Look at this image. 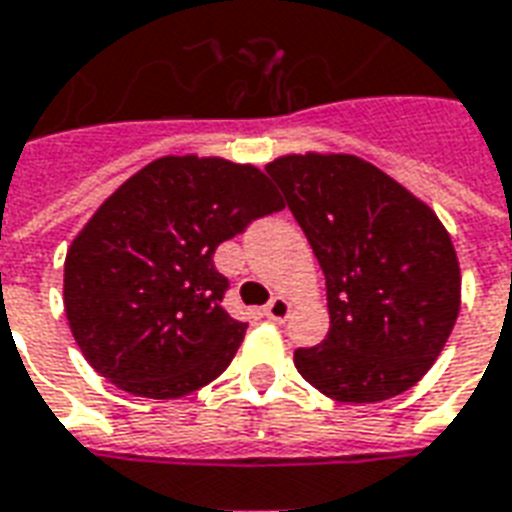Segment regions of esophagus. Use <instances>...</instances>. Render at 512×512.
Returning a JSON list of instances; mask_svg holds the SVG:
<instances>
[{"instance_id":"esophagus-1","label":"esophagus","mask_w":512,"mask_h":512,"mask_svg":"<svg viewBox=\"0 0 512 512\" xmlns=\"http://www.w3.org/2000/svg\"><path fill=\"white\" fill-rule=\"evenodd\" d=\"M290 300L287 298H282V295H276V298L271 300V303H268V306H265V317L271 319V322H284V319L290 317Z\"/></svg>"}]
</instances>
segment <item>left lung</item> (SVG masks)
<instances>
[{
	"mask_svg": "<svg viewBox=\"0 0 512 512\" xmlns=\"http://www.w3.org/2000/svg\"><path fill=\"white\" fill-rule=\"evenodd\" d=\"M327 284L330 333L295 351L308 384L338 403H381L419 381L459 317V260L446 228L357 155H284L265 166Z\"/></svg>",
	"mask_w": 512,
	"mask_h": 512,
	"instance_id": "left-lung-1",
	"label": "left lung"
}]
</instances>
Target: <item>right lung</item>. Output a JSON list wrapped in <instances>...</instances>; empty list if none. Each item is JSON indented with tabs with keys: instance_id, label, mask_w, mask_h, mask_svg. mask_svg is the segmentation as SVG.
I'll return each mask as SVG.
<instances>
[{
	"instance_id": "1",
	"label": "right lung",
	"mask_w": 512,
	"mask_h": 512,
	"mask_svg": "<svg viewBox=\"0 0 512 512\" xmlns=\"http://www.w3.org/2000/svg\"><path fill=\"white\" fill-rule=\"evenodd\" d=\"M284 209L255 166L166 155L99 206L64 263V308L93 370L136 397L171 400L228 368L247 325L222 308L214 249Z\"/></svg>"
}]
</instances>
